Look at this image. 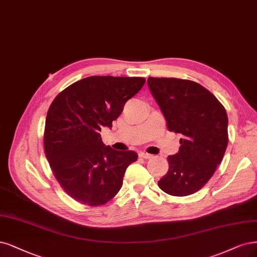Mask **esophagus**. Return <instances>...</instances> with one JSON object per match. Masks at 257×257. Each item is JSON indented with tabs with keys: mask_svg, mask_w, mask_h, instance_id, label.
Instances as JSON below:
<instances>
[{
	"mask_svg": "<svg viewBox=\"0 0 257 257\" xmlns=\"http://www.w3.org/2000/svg\"><path fill=\"white\" fill-rule=\"evenodd\" d=\"M139 157H143V158L149 159V158H152L153 155H152V154H149V153H147V152H140V153H139Z\"/></svg>",
	"mask_w": 257,
	"mask_h": 257,
	"instance_id": "1",
	"label": "esophagus"
}]
</instances>
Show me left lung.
Masks as SVG:
<instances>
[{
  "mask_svg": "<svg viewBox=\"0 0 257 257\" xmlns=\"http://www.w3.org/2000/svg\"><path fill=\"white\" fill-rule=\"evenodd\" d=\"M148 86L168 130L182 135L179 152L168 156L169 169L158 186L171 196H189L222 161L228 143L225 108L206 88L188 79L149 77Z\"/></svg>",
  "mask_w": 257,
  "mask_h": 257,
  "instance_id": "1",
  "label": "left lung"
}]
</instances>
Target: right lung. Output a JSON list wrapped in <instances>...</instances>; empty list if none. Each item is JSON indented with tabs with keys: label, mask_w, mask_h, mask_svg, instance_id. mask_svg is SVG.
I'll return each mask as SVG.
<instances>
[{
	"label": "right lung",
	"mask_w": 257,
	"mask_h": 257,
	"mask_svg": "<svg viewBox=\"0 0 257 257\" xmlns=\"http://www.w3.org/2000/svg\"><path fill=\"white\" fill-rule=\"evenodd\" d=\"M144 77L89 76L61 91L47 113L43 145L51 169L70 197L89 206L110 201L122 187L134 151L105 146L100 132L111 127Z\"/></svg>",
	"instance_id": "add662e5"
}]
</instances>
